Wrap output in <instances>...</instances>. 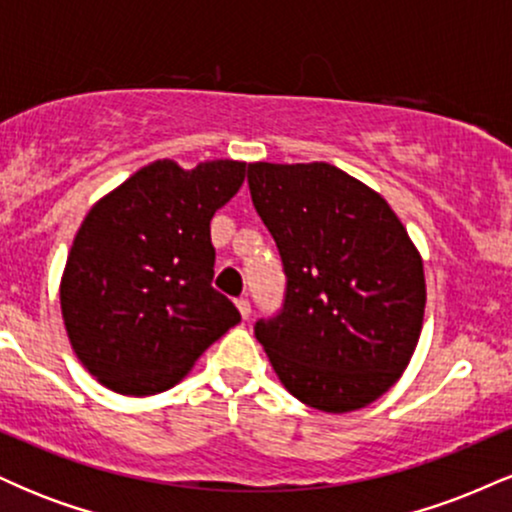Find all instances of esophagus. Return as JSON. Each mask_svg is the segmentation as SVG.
I'll return each mask as SVG.
<instances>
[{"instance_id":"esophagus-1","label":"esophagus","mask_w":512,"mask_h":512,"mask_svg":"<svg viewBox=\"0 0 512 512\" xmlns=\"http://www.w3.org/2000/svg\"><path fill=\"white\" fill-rule=\"evenodd\" d=\"M236 305H238L240 317H243V320H248V317H250V301H248V298H238Z\"/></svg>"}]
</instances>
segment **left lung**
I'll return each mask as SVG.
<instances>
[{
  "label": "left lung",
  "instance_id": "left-lung-1",
  "mask_svg": "<svg viewBox=\"0 0 512 512\" xmlns=\"http://www.w3.org/2000/svg\"><path fill=\"white\" fill-rule=\"evenodd\" d=\"M248 185L286 274L281 313L255 325L281 385L327 414L375 402L424 325V262L407 228L330 163H250Z\"/></svg>",
  "mask_w": 512,
  "mask_h": 512
}]
</instances>
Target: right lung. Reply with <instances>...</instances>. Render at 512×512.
Segmentation results:
<instances>
[{
  "label": "right lung",
  "mask_w": 512,
  "mask_h": 512,
  "mask_svg": "<svg viewBox=\"0 0 512 512\" xmlns=\"http://www.w3.org/2000/svg\"><path fill=\"white\" fill-rule=\"evenodd\" d=\"M245 180V163L182 170L154 161L96 202L76 233L60 303L88 373L120 395L170 390L240 322L211 286V216Z\"/></svg>",
  "instance_id": "right-lung-1"
}]
</instances>
